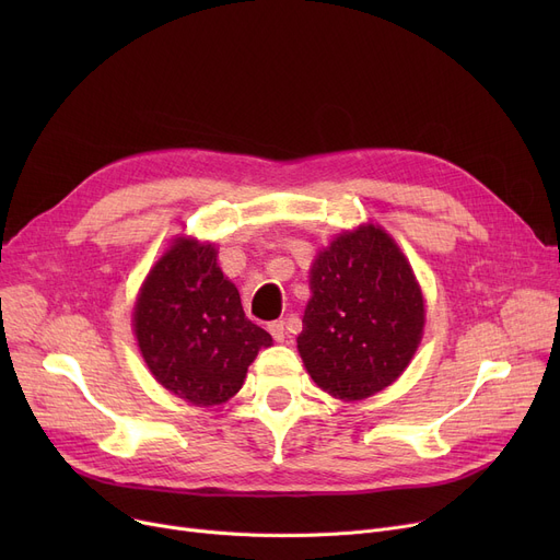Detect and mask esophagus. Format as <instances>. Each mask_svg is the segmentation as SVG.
<instances>
[{"mask_svg":"<svg viewBox=\"0 0 560 560\" xmlns=\"http://www.w3.org/2000/svg\"><path fill=\"white\" fill-rule=\"evenodd\" d=\"M268 331L272 334V338H275L277 342H283V340H285V322H283V319H275V322H270V325H268Z\"/></svg>","mask_w":560,"mask_h":560,"instance_id":"obj_1","label":"esophagus"}]
</instances>
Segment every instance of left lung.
Segmentation results:
<instances>
[{
  "instance_id": "left-lung-1",
  "label": "left lung",
  "mask_w": 560,
  "mask_h": 560,
  "mask_svg": "<svg viewBox=\"0 0 560 560\" xmlns=\"http://www.w3.org/2000/svg\"><path fill=\"white\" fill-rule=\"evenodd\" d=\"M311 292L298 349L315 384L347 401L390 386L424 327L420 285L390 235L374 224L338 235L313 262Z\"/></svg>"
}]
</instances>
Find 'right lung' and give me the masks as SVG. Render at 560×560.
Listing matches in <instances>:
<instances>
[{"label": "right lung", "instance_id": "1", "mask_svg": "<svg viewBox=\"0 0 560 560\" xmlns=\"http://www.w3.org/2000/svg\"><path fill=\"white\" fill-rule=\"evenodd\" d=\"M133 327L159 384L197 406H215L238 393L258 349L272 345V336L245 317L213 245L182 238L147 277Z\"/></svg>", "mask_w": 560, "mask_h": 560}]
</instances>
